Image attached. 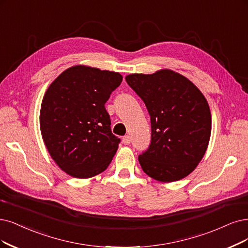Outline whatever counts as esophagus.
<instances>
[{
    "instance_id": "obj_1",
    "label": "esophagus",
    "mask_w": 248,
    "mask_h": 248,
    "mask_svg": "<svg viewBox=\"0 0 248 248\" xmlns=\"http://www.w3.org/2000/svg\"><path fill=\"white\" fill-rule=\"evenodd\" d=\"M123 143L124 145H129L131 143V137L130 136H124L123 138Z\"/></svg>"
}]
</instances>
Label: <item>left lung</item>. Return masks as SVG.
Segmentation results:
<instances>
[{"label":"left lung","instance_id":"1","mask_svg":"<svg viewBox=\"0 0 248 248\" xmlns=\"http://www.w3.org/2000/svg\"><path fill=\"white\" fill-rule=\"evenodd\" d=\"M151 117V144L139 155L142 170L162 183L184 179L203 158L212 134V114L200 90L171 69L125 77Z\"/></svg>","mask_w":248,"mask_h":248}]
</instances>
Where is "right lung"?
I'll use <instances>...</instances> for the list:
<instances>
[{
    "label": "right lung",
    "mask_w": 248,
    "mask_h": 248,
    "mask_svg": "<svg viewBox=\"0 0 248 248\" xmlns=\"http://www.w3.org/2000/svg\"><path fill=\"white\" fill-rule=\"evenodd\" d=\"M121 73L75 65L55 78L44 95L40 127L55 163L67 175L89 179L104 171L117 151L105 103Z\"/></svg>",
    "instance_id": "1"
}]
</instances>
